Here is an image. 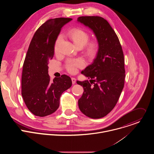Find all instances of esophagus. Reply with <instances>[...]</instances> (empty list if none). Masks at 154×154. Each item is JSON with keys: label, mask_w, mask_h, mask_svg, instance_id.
<instances>
[{"label": "esophagus", "mask_w": 154, "mask_h": 154, "mask_svg": "<svg viewBox=\"0 0 154 154\" xmlns=\"http://www.w3.org/2000/svg\"><path fill=\"white\" fill-rule=\"evenodd\" d=\"M71 80H72V84H75V82H76V79H75V78L72 77V78H71Z\"/></svg>", "instance_id": "34e87169"}]
</instances>
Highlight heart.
Here are the masks:
<instances>
[{
    "label": "heart",
    "mask_w": 154,
    "mask_h": 154,
    "mask_svg": "<svg viewBox=\"0 0 154 154\" xmlns=\"http://www.w3.org/2000/svg\"><path fill=\"white\" fill-rule=\"evenodd\" d=\"M68 36L77 48H82L84 47V52L88 57H93L97 54L98 50L97 43L95 41L87 43L90 36L84 30L80 29H74L68 32ZM61 41V36H60L57 38L55 43V51H57ZM83 66V61L80 59L69 60L66 64L68 71L72 74L75 73L79 68H82Z\"/></svg>",
    "instance_id": "1"
}]
</instances>
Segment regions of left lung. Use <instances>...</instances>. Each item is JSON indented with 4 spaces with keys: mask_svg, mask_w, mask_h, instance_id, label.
Wrapping results in <instances>:
<instances>
[{
    "mask_svg": "<svg viewBox=\"0 0 154 154\" xmlns=\"http://www.w3.org/2000/svg\"><path fill=\"white\" fill-rule=\"evenodd\" d=\"M77 21L93 31L98 44L96 58L81 72L90 82L77 81L84 90L79 107L86 116L99 119L112 110L123 90L124 54L116 33L105 19L81 16Z\"/></svg>",
    "mask_w": 154,
    "mask_h": 154,
    "instance_id": "1",
    "label": "left lung"
}]
</instances>
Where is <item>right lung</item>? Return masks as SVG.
<instances>
[{
	"label": "right lung",
	"instance_id": "right-lung-1",
	"mask_svg": "<svg viewBox=\"0 0 154 154\" xmlns=\"http://www.w3.org/2000/svg\"><path fill=\"white\" fill-rule=\"evenodd\" d=\"M71 20L59 17L47 20L36 31L30 42L23 64L22 96L35 116L44 117L54 113L59 107L61 94L72 85L66 75L51 80L48 74L56 39L61 28Z\"/></svg>",
	"mask_w": 154,
	"mask_h": 154
}]
</instances>
